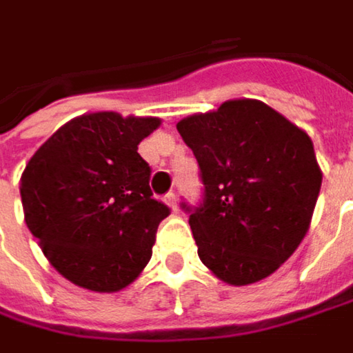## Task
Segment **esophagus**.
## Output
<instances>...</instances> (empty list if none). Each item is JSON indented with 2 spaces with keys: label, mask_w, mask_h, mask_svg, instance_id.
<instances>
[{
  "label": "esophagus",
  "mask_w": 353,
  "mask_h": 353,
  "mask_svg": "<svg viewBox=\"0 0 353 353\" xmlns=\"http://www.w3.org/2000/svg\"><path fill=\"white\" fill-rule=\"evenodd\" d=\"M164 203L172 209V211H176L179 207H176V194L174 192H168L166 196H164Z\"/></svg>",
  "instance_id": "34e87169"
}]
</instances>
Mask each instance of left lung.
Masks as SVG:
<instances>
[{"label":"left lung","instance_id":"left-lung-1","mask_svg":"<svg viewBox=\"0 0 353 353\" xmlns=\"http://www.w3.org/2000/svg\"><path fill=\"white\" fill-rule=\"evenodd\" d=\"M201 168L189 225L199 257L231 285L285 263L310 229L321 187L312 139L259 100H229L176 124Z\"/></svg>","mask_w":353,"mask_h":353}]
</instances>
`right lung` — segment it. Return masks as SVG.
Wrapping results in <instances>:
<instances>
[{
  "instance_id": "right-lung-1",
  "label": "right lung",
  "mask_w": 353,
  "mask_h": 353,
  "mask_svg": "<svg viewBox=\"0 0 353 353\" xmlns=\"http://www.w3.org/2000/svg\"><path fill=\"white\" fill-rule=\"evenodd\" d=\"M159 126V118L84 114L26 164L19 185L26 225L72 283L112 293L150 261L159 223L170 209L152 199V170L139 144Z\"/></svg>"
}]
</instances>
